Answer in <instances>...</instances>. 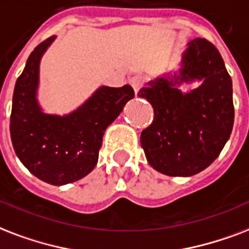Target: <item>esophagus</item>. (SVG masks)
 Returning <instances> with one entry per match:
<instances>
[{
    "mask_svg": "<svg viewBox=\"0 0 249 249\" xmlns=\"http://www.w3.org/2000/svg\"><path fill=\"white\" fill-rule=\"evenodd\" d=\"M130 82H131V86L134 87L135 92H138V90L142 87V84H144V80H142V76H134V78L131 79Z\"/></svg>",
    "mask_w": 249,
    "mask_h": 249,
    "instance_id": "obj_1",
    "label": "esophagus"
}]
</instances>
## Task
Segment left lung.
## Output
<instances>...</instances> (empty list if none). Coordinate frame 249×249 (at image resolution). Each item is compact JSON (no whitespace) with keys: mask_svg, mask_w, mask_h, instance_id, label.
I'll return each mask as SVG.
<instances>
[{"mask_svg":"<svg viewBox=\"0 0 249 249\" xmlns=\"http://www.w3.org/2000/svg\"><path fill=\"white\" fill-rule=\"evenodd\" d=\"M199 86L184 92L183 84ZM139 90L155 110L142 132L146 161L169 177H192L219 156L234 124L232 82L213 44L195 38L182 53L180 69Z\"/></svg>","mask_w":249,"mask_h":249,"instance_id":"1","label":"left lung"}]
</instances>
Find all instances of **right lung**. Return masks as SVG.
Returning a JSON list of instances; mask_svg holds the SVG:
<instances>
[{
	"instance_id": "add662e5",
	"label": "right lung",
	"mask_w": 249,
	"mask_h": 249,
	"mask_svg": "<svg viewBox=\"0 0 249 249\" xmlns=\"http://www.w3.org/2000/svg\"><path fill=\"white\" fill-rule=\"evenodd\" d=\"M55 36L35 48L15 83L10 135L20 162L44 182L63 186L84 178L98 161L109 124L134 98L132 87L101 86L69 114H48L37 100L40 62Z\"/></svg>"
}]
</instances>
